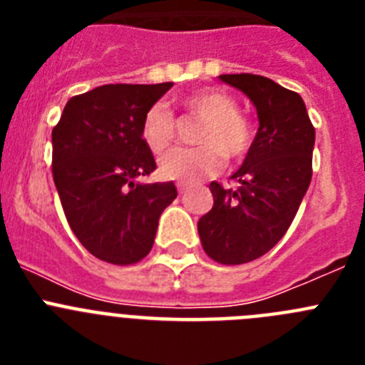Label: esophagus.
Here are the masks:
<instances>
[{
    "label": "esophagus",
    "instance_id": "esophagus-1",
    "mask_svg": "<svg viewBox=\"0 0 365 365\" xmlns=\"http://www.w3.org/2000/svg\"><path fill=\"white\" fill-rule=\"evenodd\" d=\"M177 190H179V193H185L186 192L185 182H177Z\"/></svg>",
    "mask_w": 365,
    "mask_h": 365
}]
</instances>
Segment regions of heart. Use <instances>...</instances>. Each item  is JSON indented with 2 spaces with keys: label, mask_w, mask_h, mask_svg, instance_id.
<instances>
[{
  "label": "heart",
  "mask_w": 365,
  "mask_h": 365,
  "mask_svg": "<svg viewBox=\"0 0 365 365\" xmlns=\"http://www.w3.org/2000/svg\"><path fill=\"white\" fill-rule=\"evenodd\" d=\"M188 117L202 120L195 143L197 148H177L159 163L164 179L195 182L214 177L230 163L243 160L252 150L254 125L240 113L237 100L221 89H199L179 100ZM177 122L173 113L160 104L151 106L140 124V137L153 153H164L175 140Z\"/></svg>",
  "instance_id": "b5f03b06"
}]
</instances>
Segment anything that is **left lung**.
<instances>
[{"label": "left lung", "instance_id": "left-lung-1", "mask_svg": "<svg viewBox=\"0 0 365 365\" xmlns=\"http://www.w3.org/2000/svg\"><path fill=\"white\" fill-rule=\"evenodd\" d=\"M256 106L252 150L232 175L240 186L212 182L214 206L197 222L205 252L222 265L267 254L291 227L311 185L314 125L298 93L259 74H221Z\"/></svg>", "mask_w": 365, "mask_h": 365}]
</instances>
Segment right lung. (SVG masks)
I'll use <instances>...</instances> for the list:
<instances>
[{"mask_svg":"<svg viewBox=\"0 0 365 365\" xmlns=\"http://www.w3.org/2000/svg\"><path fill=\"white\" fill-rule=\"evenodd\" d=\"M172 82L108 83L76 95L53 128V179L71 230L87 252L113 265L150 254L173 182L138 185L157 164L140 137L148 109Z\"/></svg>","mask_w":365,"mask_h":365,"instance_id":"obj_1","label":"right lung"}]
</instances>
